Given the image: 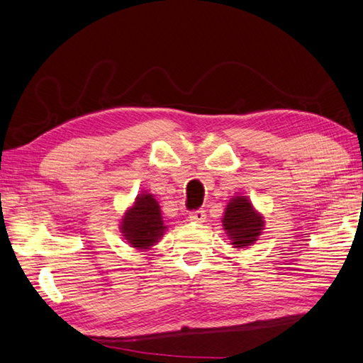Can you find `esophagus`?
I'll return each mask as SVG.
<instances>
[{
	"label": "esophagus",
	"instance_id": "esophagus-1",
	"mask_svg": "<svg viewBox=\"0 0 363 363\" xmlns=\"http://www.w3.org/2000/svg\"><path fill=\"white\" fill-rule=\"evenodd\" d=\"M206 219V213L203 209H196V211L189 213V220L191 222H197V223H202Z\"/></svg>",
	"mask_w": 363,
	"mask_h": 363
}]
</instances>
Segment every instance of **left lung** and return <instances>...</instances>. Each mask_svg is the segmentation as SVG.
Returning <instances> with one entry per match:
<instances>
[{
    "label": "left lung",
    "mask_w": 363,
    "mask_h": 363,
    "mask_svg": "<svg viewBox=\"0 0 363 363\" xmlns=\"http://www.w3.org/2000/svg\"><path fill=\"white\" fill-rule=\"evenodd\" d=\"M223 230L235 248L253 245L264 230V217L245 196L233 197L223 213Z\"/></svg>",
    "instance_id": "8db88e82"
}]
</instances>
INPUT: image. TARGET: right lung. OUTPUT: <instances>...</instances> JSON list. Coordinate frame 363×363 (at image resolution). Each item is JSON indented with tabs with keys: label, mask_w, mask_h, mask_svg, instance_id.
I'll return each instance as SVG.
<instances>
[{
	"label": "right lung",
	"mask_w": 363,
	"mask_h": 363,
	"mask_svg": "<svg viewBox=\"0 0 363 363\" xmlns=\"http://www.w3.org/2000/svg\"><path fill=\"white\" fill-rule=\"evenodd\" d=\"M166 225L160 205L152 194H140L121 219V233L127 244L136 250H149L163 238Z\"/></svg>",
	"instance_id": "add662e5"
}]
</instances>
